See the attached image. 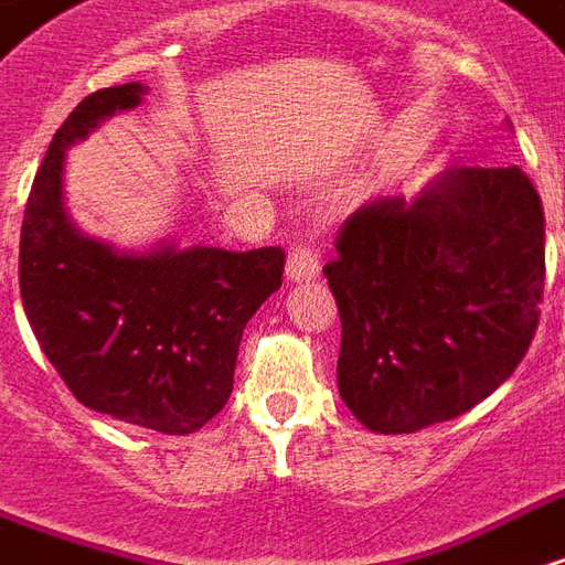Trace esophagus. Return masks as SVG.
Returning <instances> with one entry per match:
<instances>
[{"instance_id":"34e87169","label":"esophagus","mask_w":565,"mask_h":565,"mask_svg":"<svg viewBox=\"0 0 565 565\" xmlns=\"http://www.w3.org/2000/svg\"><path fill=\"white\" fill-rule=\"evenodd\" d=\"M320 275V239L296 242L287 254V278L290 281H311Z\"/></svg>"}]
</instances>
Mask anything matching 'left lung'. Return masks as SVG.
I'll return each mask as SVG.
<instances>
[{
	"instance_id": "left-lung-1",
	"label": "left lung",
	"mask_w": 565,
	"mask_h": 565,
	"mask_svg": "<svg viewBox=\"0 0 565 565\" xmlns=\"http://www.w3.org/2000/svg\"><path fill=\"white\" fill-rule=\"evenodd\" d=\"M323 266L341 315L338 392L411 434L488 398L536 335L545 212L521 167H461L422 198L356 209Z\"/></svg>"
}]
</instances>
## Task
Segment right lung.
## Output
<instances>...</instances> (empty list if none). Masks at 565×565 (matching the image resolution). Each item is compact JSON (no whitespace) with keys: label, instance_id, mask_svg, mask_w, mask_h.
Here are the masks:
<instances>
[{"label":"right lung","instance_id":"add662e5","mask_svg":"<svg viewBox=\"0 0 565 565\" xmlns=\"http://www.w3.org/2000/svg\"><path fill=\"white\" fill-rule=\"evenodd\" d=\"M143 92L140 83L92 92L53 134L20 227V296L44 356L83 407L191 434L227 404L242 332L281 287L284 250L116 254L74 230L62 206L65 146L137 107Z\"/></svg>","mask_w":565,"mask_h":565}]
</instances>
